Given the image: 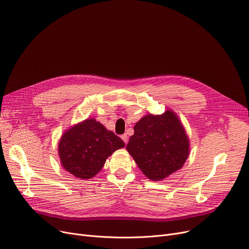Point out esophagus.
Returning a JSON list of instances; mask_svg holds the SVG:
<instances>
[{"instance_id": "1", "label": "esophagus", "mask_w": 249, "mask_h": 249, "mask_svg": "<svg viewBox=\"0 0 249 249\" xmlns=\"http://www.w3.org/2000/svg\"><path fill=\"white\" fill-rule=\"evenodd\" d=\"M121 138H122V140L125 142V144H127V143H128V135H127V134H123V135L121 136Z\"/></svg>"}]
</instances>
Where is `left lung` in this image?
<instances>
[{
  "instance_id": "1",
  "label": "left lung",
  "mask_w": 249,
  "mask_h": 249,
  "mask_svg": "<svg viewBox=\"0 0 249 249\" xmlns=\"http://www.w3.org/2000/svg\"><path fill=\"white\" fill-rule=\"evenodd\" d=\"M126 149L148 178L161 180L185 164L190 141L177 114L167 110L141 118Z\"/></svg>"
}]
</instances>
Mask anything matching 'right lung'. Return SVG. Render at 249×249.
<instances>
[{
  "label": "right lung",
  "mask_w": 249,
  "mask_h": 249,
  "mask_svg": "<svg viewBox=\"0 0 249 249\" xmlns=\"http://www.w3.org/2000/svg\"><path fill=\"white\" fill-rule=\"evenodd\" d=\"M125 146L123 140L95 119H87L63 133L58 143L61 164L77 178L95 177L106 160Z\"/></svg>",
  "instance_id": "obj_1"
}]
</instances>
